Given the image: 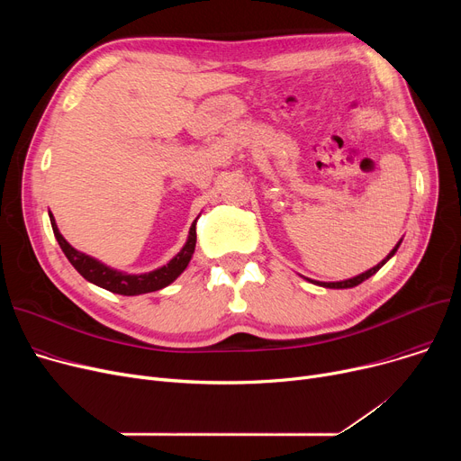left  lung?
<instances>
[{"label": "left lung", "instance_id": "8db88e82", "mask_svg": "<svg viewBox=\"0 0 461 461\" xmlns=\"http://www.w3.org/2000/svg\"><path fill=\"white\" fill-rule=\"evenodd\" d=\"M400 243H402V240H400ZM400 243L391 250V254H389V256H386L383 261H379V263L375 265V267H372L370 271L362 273V275H358V276H353V278H348V280H342V282H318V280H310V278H306V280H308V282H312V284H316V285H321V287H330V289H348V287H355V285L362 284L365 280H368L370 276H374V275L383 267V265L396 254V250H398Z\"/></svg>", "mask_w": 461, "mask_h": 461}]
</instances>
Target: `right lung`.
Listing matches in <instances>:
<instances>
[{
  "mask_svg": "<svg viewBox=\"0 0 461 461\" xmlns=\"http://www.w3.org/2000/svg\"><path fill=\"white\" fill-rule=\"evenodd\" d=\"M50 222H52V230H54L58 243H59L63 254L67 256V259L72 263V267H75L87 282L99 285V287H104L112 294L127 295V297L158 292V289L172 284L186 269L188 261L192 259L194 249H196V221H194L190 226V231H188L186 243L176 258H172L166 265H162V267H158L151 273L127 275L123 271L108 267V265L101 263L99 259L78 252L77 249H72L65 240V237L59 233L56 218L52 212H50Z\"/></svg>",
  "mask_w": 461,
  "mask_h": 461,
  "instance_id": "obj_1",
  "label": "right lung"
}]
</instances>
